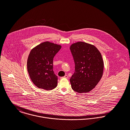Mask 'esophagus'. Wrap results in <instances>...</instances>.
I'll use <instances>...</instances> for the list:
<instances>
[{"label":"esophagus","mask_w":130,"mask_h":130,"mask_svg":"<svg viewBox=\"0 0 130 130\" xmlns=\"http://www.w3.org/2000/svg\"><path fill=\"white\" fill-rule=\"evenodd\" d=\"M69 77V76H68V75H65L64 76H63V77H60V78H68Z\"/></svg>","instance_id":"1"}]
</instances>
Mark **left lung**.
<instances>
[{"label": "left lung", "mask_w": 130, "mask_h": 130, "mask_svg": "<svg viewBox=\"0 0 130 130\" xmlns=\"http://www.w3.org/2000/svg\"><path fill=\"white\" fill-rule=\"evenodd\" d=\"M70 50L75 64L74 73L70 79L72 89L77 93L89 92L102 77V55L94 45L82 41L73 44Z\"/></svg>", "instance_id": "left-lung-1"}]
</instances>
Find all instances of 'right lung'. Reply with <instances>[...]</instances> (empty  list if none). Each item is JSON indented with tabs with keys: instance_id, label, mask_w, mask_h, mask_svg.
Wrapping results in <instances>:
<instances>
[{
	"instance_id": "right-lung-1",
	"label": "right lung",
	"mask_w": 130,
	"mask_h": 130,
	"mask_svg": "<svg viewBox=\"0 0 130 130\" xmlns=\"http://www.w3.org/2000/svg\"><path fill=\"white\" fill-rule=\"evenodd\" d=\"M60 48L59 45L46 41L30 51L27 61V71L38 88L50 91L56 87L57 76L53 71V59Z\"/></svg>"
}]
</instances>
